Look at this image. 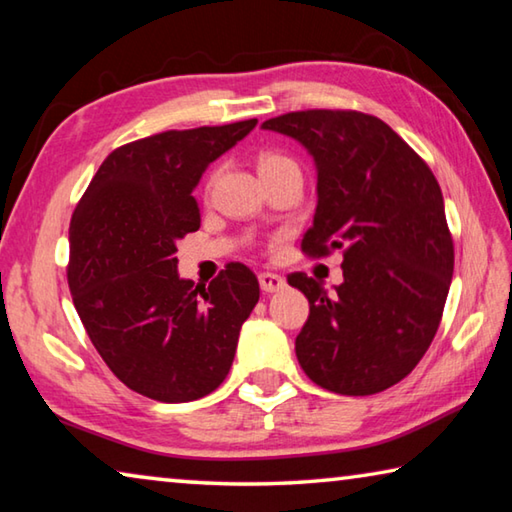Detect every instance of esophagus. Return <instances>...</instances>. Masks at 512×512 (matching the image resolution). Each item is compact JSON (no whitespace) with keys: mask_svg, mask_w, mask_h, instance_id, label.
<instances>
[{"mask_svg":"<svg viewBox=\"0 0 512 512\" xmlns=\"http://www.w3.org/2000/svg\"><path fill=\"white\" fill-rule=\"evenodd\" d=\"M259 287L266 294H275V291H282L287 287V282L282 275H275V273H259Z\"/></svg>","mask_w":512,"mask_h":512,"instance_id":"obj_1","label":"esophagus"}]
</instances>
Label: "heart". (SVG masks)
<instances>
[{
  "mask_svg": "<svg viewBox=\"0 0 512 512\" xmlns=\"http://www.w3.org/2000/svg\"><path fill=\"white\" fill-rule=\"evenodd\" d=\"M285 164H294L289 157H285V154H275V152H269L264 154L262 159H259V173L266 168H275V166H285Z\"/></svg>",
  "mask_w": 512,
  "mask_h": 512,
  "instance_id": "b5f03b06",
  "label": "heart"
}]
</instances>
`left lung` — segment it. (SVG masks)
Instances as JSON below:
<instances>
[{
    "label": "left lung",
    "mask_w": 512,
    "mask_h": 512,
    "mask_svg": "<svg viewBox=\"0 0 512 512\" xmlns=\"http://www.w3.org/2000/svg\"><path fill=\"white\" fill-rule=\"evenodd\" d=\"M262 129L314 159L316 212L303 250H344V282L305 273L310 300L296 337L300 367L328 392L367 396L403 380L431 346L453 275V241L431 168L392 127L360 111H294Z\"/></svg>",
    "instance_id": "8db88e82"
}]
</instances>
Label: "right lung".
Returning <instances> with one entry per match:
<instances>
[{
	"mask_svg": "<svg viewBox=\"0 0 512 512\" xmlns=\"http://www.w3.org/2000/svg\"><path fill=\"white\" fill-rule=\"evenodd\" d=\"M257 120L164 132L102 161L70 221L68 285L97 353L148 399L189 403L223 383L259 300L239 262L209 285L177 273V241L200 227L202 173Z\"/></svg>",
	"mask_w": 512,
	"mask_h": 512,
	"instance_id": "right-lung-1",
	"label": "right lung"
}]
</instances>
